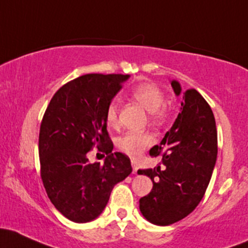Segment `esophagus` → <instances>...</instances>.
I'll return each instance as SVG.
<instances>
[{
	"label": "esophagus",
	"instance_id": "34e87169",
	"mask_svg": "<svg viewBox=\"0 0 248 248\" xmlns=\"http://www.w3.org/2000/svg\"><path fill=\"white\" fill-rule=\"evenodd\" d=\"M132 167H133V173L134 174H137L138 173V165H137V162L135 161H132Z\"/></svg>",
	"mask_w": 248,
	"mask_h": 248
}]
</instances>
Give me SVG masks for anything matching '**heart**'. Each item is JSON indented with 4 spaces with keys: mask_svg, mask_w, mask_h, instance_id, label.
I'll return each instance as SVG.
<instances>
[{
    "mask_svg": "<svg viewBox=\"0 0 248 248\" xmlns=\"http://www.w3.org/2000/svg\"><path fill=\"white\" fill-rule=\"evenodd\" d=\"M133 97L143 106L154 121L165 120L167 111L165 108V95L161 89L153 83H141L132 92ZM119 120V107L115 101L110 102L106 110V121L108 126L116 127ZM153 137L147 132H128L118 140V147L122 153L137 157L152 143Z\"/></svg>",
    "mask_w": 248,
    "mask_h": 248,
    "instance_id": "obj_1",
    "label": "heart"
}]
</instances>
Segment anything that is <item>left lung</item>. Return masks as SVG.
Instances as JSON below:
<instances>
[{
	"label": "left lung",
	"mask_w": 248,
	"mask_h": 248,
	"mask_svg": "<svg viewBox=\"0 0 248 248\" xmlns=\"http://www.w3.org/2000/svg\"><path fill=\"white\" fill-rule=\"evenodd\" d=\"M170 84L181 96L180 113L160 145L149 151L151 156H161L159 166L138 170L153 181L151 193L139 201L140 211L159 226L184 219L199 205L217 154L216 119L207 101L195 89L182 93L178 81Z\"/></svg>",
	"instance_id": "obj_1"
}]
</instances>
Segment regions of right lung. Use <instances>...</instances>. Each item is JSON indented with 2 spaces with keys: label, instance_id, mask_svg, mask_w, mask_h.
<instances>
[{
  "label": "right lung",
  "instance_id": "right-lung-1",
  "mask_svg": "<svg viewBox=\"0 0 248 248\" xmlns=\"http://www.w3.org/2000/svg\"><path fill=\"white\" fill-rule=\"evenodd\" d=\"M129 75L86 74L63 84L49 102L40 127L41 178L51 203L74 222L96 219L113 187L132 173L127 155L113 153L106 110ZM96 145L108 154L89 164Z\"/></svg>",
  "mask_w": 248,
  "mask_h": 248
}]
</instances>
